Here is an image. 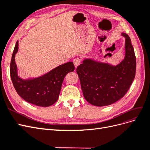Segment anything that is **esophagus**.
Instances as JSON below:
<instances>
[{"mask_svg":"<svg viewBox=\"0 0 150 150\" xmlns=\"http://www.w3.org/2000/svg\"><path fill=\"white\" fill-rule=\"evenodd\" d=\"M73 63H74V65L76 67H78L81 63V59L79 57H76L73 60Z\"/></svg>","mask_w":150,"mask_h":150,"instance_id":"obj_1","label":"esophagus"}]
</instances>
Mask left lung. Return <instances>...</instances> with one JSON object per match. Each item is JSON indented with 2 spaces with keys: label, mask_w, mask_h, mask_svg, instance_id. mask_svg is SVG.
<instances>
[{
  "label": "left lung",
  "mask_w": 150,
  "mask_h": 150,
  "mask_svg": "<svg viewBox=\"0 0 150 150\" xmlns=\"http://www.w3.org/2000/svg\"><path fill=\"white\" fill-rule=\"evenodd\" d=\"M125 38V57L120 64L112 66L86 59L76 69L86 100L96 106L117 101L128 91L134 79L136 57L128 34Z\"/></svg>",
  "instance_id": "8db88e82"
}]
</instances>
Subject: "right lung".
Instances as JSON below:
<instances>
[{
    "mask_svg": "<svg viewBox=\"0 0 150 150\" xmlns=\"http://www.w3.org/2000/svg\"><path fill=\"white\" fill-rule=\"evenodd\" d=\"M18 48L17 40L10 65L11 79L17 94L27 102L36 106L47 107L52 105L59 98L66 75L74 71L73 63L68 62L59 66L37 78L22 79L17 75V67L15 62V56Z\"/></svg>",
    "mask_w": 150,
    "mask_h": 150,
    "instance_id": "obj_1",
    "label": "right lung"
}]
</instances>
